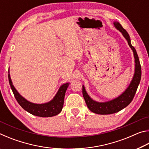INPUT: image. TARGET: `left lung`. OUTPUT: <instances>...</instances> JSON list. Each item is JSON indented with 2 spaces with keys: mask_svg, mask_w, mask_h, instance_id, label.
Returning <instances> with one entry per match:
<instances>
[{
  "mask_svg": "<svg viewBox=\"0 0 149 149\" xmlns=\"http://www.w3.org/2000/svg\"><path fill=\"white\" fill-rule=\"evenodd\" d=\"M116 28L122 33L123 37L127 40L128 45L133 50L135 58V73L130 84L126 90L119 97L110 101L99 102L93 100L85 91L84 85H83V96L89 109L91 112L98 114H111L122 110L129 105L134 97L137 87L139 85L141 78V67L136 50L131 44L130 37L128 33L123 28L121 24L118 22H114Z\"/></svg>",
  "mask_w": 149,
  "mask_h": 149,
  "instance_id": "1",
  "label": "left lung"
}]
</instances>
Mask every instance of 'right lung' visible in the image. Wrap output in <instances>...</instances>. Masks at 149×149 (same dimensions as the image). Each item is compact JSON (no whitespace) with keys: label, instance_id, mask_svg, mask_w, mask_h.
<instances>
[{"label":"right lung","instance_id":"obj_1","mask_svg":"<svg viewBox=\"0 0 149 149\" xmlns=\"http://www.w3.org/2000/svg\"><path fill=\"white\" fill-rule=\"evenodd\" d=\"M8 80L12 92L17 102L25 110L30 114L39 117H52L58 114L62 111L64 105L65 93L70 84L69 83L62 85L58 91L53 99L50 102L44 104H35L27 100L19 95V93L17 91L14 85H12L10 74H8Z\"/></svg>","mask_w":149,"mask_h":149}]
</instances>
